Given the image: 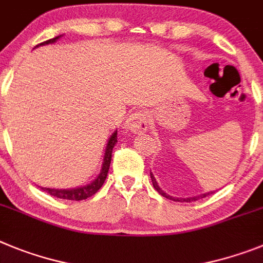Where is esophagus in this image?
<instances>
[{
	"label": "esophagus",
	"mask_w": 263,
	"mask_h": 263,
	"mask_svg": "<svg viewBox=\"0 0 263 263\" xmlns=\"http://www.w3.org/2000/svg\"><path fill=\"white\" fill-rule=\"evenodd\" d=\"M124 128L129 132H139V134H143V132L147 131L148 127V119L147 114L144 111H135L134 114L127 118L124 123Z\"/></svg>",
	"instance_id": "34e87169"
}]
</instances>
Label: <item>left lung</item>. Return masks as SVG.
<instances>
[{
    "label": "left lung",
    "instance_id": "obj_1",
    "mask_svg": "<svg viewBox=\"0 0 263 263\" xmlns=\"http://www.w3.org/2000/svg\"><path fill=\"white\" fill-rule=\"evenodd\" d=\"M151 179H152V184H154V188L156 189L157 192H159L160 195L163 196V197L170 198V200H173V201H180V202H191V201H197L198 198H204V197H206L208 195H211V193H204V195L196 196V197H189V198H176V197H172V196H170V195H166L165 192L161 191V189H160V186L157 185L156 180H155V177H154V176H152V173H151Z\"/></svg>",
    "mask_w": 263,
    "mask_h": 263
}]
</instances>
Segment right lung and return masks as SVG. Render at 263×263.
I'll return each mask as SVG.
<instances>
[{"label":"right lung","instance_id":"1","mask_svg":"<svg viewBox=\"0 0 263 263\" xmlns=\"http://www.w3.org/2000/svg\"><path fill=\"white\" fill-rule=\"evenodd\" d=\"M59 36H55V38H52V40L45 41V42L40 43V45H36L35 47L41 46V45H49V43H54L57 40H58ZM116 141H118V131H115L112 134V136L109 138L108 144L106 147V155H104L103 159V164H102V170H100V173L98 175V177L93 180L91 184L86 186H79V188H74V189H50V188H42L43 191L50 193L54 197L58 198H63V200H72V201H81V200H86V198L91 197L102 188L103 185L104 180L107 177V173H108L109 170V164H111V156H112V148L115 147Z\"/></svg>","mask_w":263,"mask_h":263}]
</instances>
